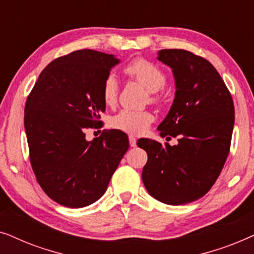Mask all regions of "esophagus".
Returning <instances> with one entry per match:
<instances>
[{"label": "esophagus", "mask_w": 254, "mask_h": 254, "mask_svg": "<svg viewBox=\"0 0 254 254\" xmlns=\"http://www.w3.org/2000/svg\"><path fill=\"white\" fill-rule=\"evenodd\" d=\"M129 144L130 147H136V137L134 135H129Z\"/></svg>", "instance_id": "1"}]
</instances>
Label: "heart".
I'll return each instance as SVG.
<instances>
[{
	"label": "heart",
	"mask_w": 254,
	"mask_h": 254,
	"mask_svg": "<svg viewBox=\"0 0 254 254\" xmlns=\"http://www.w3.org/2000/svg\"><path fill=\"white\" fill-rule=\"evenodd\" d=\"M125 74L134 78L144 86L150 95L152 103H158L161 99L158 91L165 86L166 76L157 65L143 59H136L125 67ZM119 93V83L113 74L107 75L102 85V97L107 106H113L117 103ZM154 120V116L148 111L123 110L111 119V125L117 129L130 134H140L147 129Z\"/></svg>",
	"instance_id": "obj_1"
}]
</instances>
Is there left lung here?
I'll list each match as a JSON object with an SVG mask.
<instances>
[{
  "label": "left lung",
  "instance_id": "8db88e82",
  "mask_svg": "<svg viewBox=\"0 0 254 254\" xmlns=\"http://www.w3.org/2000/svg\"><path fill=\"white\" fill-rule=\"evenodd\" d=\"M157 60L172 69L175 99L157 129L178 136L162 145L140 138L148 154L142 180L148 193L163 203L179 206L202 197L227 161L235 124L232 97L214 65L184 50H162Z\"/></svg>",
  "mask_w": 254,
  "mask_h": 254
}]
</instances>
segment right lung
<instances>
[{"label":"right lung","instance_id":"add662e5","mask_svg":"<svg viewBox=\"0 0 254 254\" xmlns=\"http://www.w3.org/2000/svg\"><path fill=\"white\" fill-rule=\"evenodd\" d=\"M120 60L92 50L55 59L41 71L24 114L30 161L38 183L55 202L82 208L106 192L124 155L127 135L116 129L88 141L100 128L104 79Z\"/></svg>","mask_w":254,"mask_h":254}]
</instances>
